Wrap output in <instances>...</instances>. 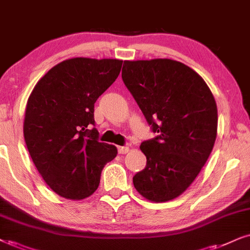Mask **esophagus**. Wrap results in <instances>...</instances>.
Instances as JSON below:
<instances>
[{
	"instance_id": "34e87169",
	"label": "esophagus",
	"mask_w": 250,
	"mask_h": 250,
	"mask_svg": "<svg viewBox=\"0 0 250 250\" xmlns=\"http://www.w3.org/2000/svg\"><path fill=\"white\" fill-rule=\"evenodd\" d=\"M128 149H130V148H128L127 146H119L118 147V153L119 154H126L128 152Z\"/></svg>"
}]
</instances>
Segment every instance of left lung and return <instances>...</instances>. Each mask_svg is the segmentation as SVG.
<instances>
[{
  "mask_svg": "<svg viewBox=\"0 0 250 250\" xmlns=\"http://www.w3.org/2000/svg\"><path fill=\"white\" fill-rule=\"evenodd\" d=\"M122 78L158 133L140 145L147 163L134 175V188L150 202L175 199L198 176L214 146L213 95L195 70L171 59L126 60Z\"/></svg>",
  "mask_w": 250,
  "mask_h": 250,
  "instance_id": "8db88e82",
  "label": "left lung"
}]
</instances>
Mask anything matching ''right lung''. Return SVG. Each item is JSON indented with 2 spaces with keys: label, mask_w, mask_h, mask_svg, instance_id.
<instances>
[{
  "label": "right lung",
  "mask_w": 250,
  "mask_h": 250,
  "mask_svg": "<svg viewBox=\"0 0 250 250\" xmlns=\"http://www.w3.org/2000/svg\"><path fill=\"white\" fill-rule=\"evenodd\" d=\"M118 59L72 58L55 64L31 92L24 139L42 180L55 193L80 200L100 186L101 172L118 150L98 141L97 98L118 78Z\"/></svg>",
  "instance_id": "right-lung-1"
}]
</instances>
